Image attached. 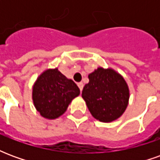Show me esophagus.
Returning <instances> with one entry per match:
<instances>
[{
  "label": "esophagus",
  "mask_w": 160,
  "mask_h": 160,
  "mask_svg": "<svg viewBox=\"0 0 160 160\" xmlns=\"http://www.w3.org/2000/svg\"><path fill=\"white\" fill-rule=\"evenodd\" d=\"M78 87H79V88H80V92L83 90V87H84V84L82 83V82H80V83H78Z\"/></svg>",
  "instance_id": "obj_1"
}]
</instances>
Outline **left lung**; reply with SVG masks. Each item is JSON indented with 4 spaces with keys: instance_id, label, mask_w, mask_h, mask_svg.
Wrapping results in <instances>:
<instances>
[{
    "instance_id": "left-lung-1",
    "label": "left lung",
    "mask_w": 160,
    "mask_h": 160,
    "mask_svg": "<svg viewBox=\"0 0 160 160\" xmlns=\"http://www.w3.org/2000/svg\"><path fill=\"white\" fill-rule=\"evenodd\" d=\"M88 79L82 98L92 117L103 122L120 118L129 98V90L122 76L111 68H98L88 75Z\"/></svg>"
}]
</instances>
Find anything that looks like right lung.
I'll return each instance as SVG.
<instances>
[{"label":"right lung","mask_w":160,"mask_h":160,"mask_svg":"<svg viewBox=\"0 0 160 160\" xmlns=\"http://www.w3.org/2000/svg\"><path fill=\"white\" fill-rule=\"evenodd\" d=\"M79 94L80 89L76 84L57 68L44 71L32 88L34 105L40 115L47 119H56L62 116Z\"/></svg>","instance_id":"right-lung-1"}]
</instances>
